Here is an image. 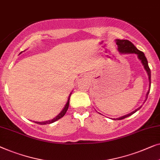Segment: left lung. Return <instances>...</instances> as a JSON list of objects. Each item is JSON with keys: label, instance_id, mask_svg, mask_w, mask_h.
<instances>
[{"label": "left lung", "instance_id": "obj_1", "mask_svg": "<svg viewBox=\"0 0 160 160\" xmlns=\"http://www.w3.org/2000/svg\"><path fill=\"white\" fill-rule=\"evenodd\" d=\"M115 42H116V44L118 45V50L120 53H122V54H127V53L128 54H130V53H135V54H136L137 56H138V59L141 60V63H142L143 67H144L145 70L147 71V73L148 77V90L147 94H146V99H145V102H146L148 98V93H149L150 88H151V70L149 69V67H148V61L147 59V58H146V57H145L144 53H143L142 51H139L138 49H137L136 47L131 42L129 41V40H128L116 39ZM144 102H143V103H144ZM141 107H142V106H141ZM141 107H138V109H136L135 111L130 112V113L126 114V115L120 117V118H117L116 120H122V119L128 118V117H129L130 115H132V114H134L135 112H136L138 110L140 109ZM114 120H115V119H114Z\"/></svg>", "mask_w": 160, "mask_h": 160}]
</instances>
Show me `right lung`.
<instances>
[{
	"label": "right lung",
	"instance_id": "obj_1",
	"mask_svg": "<svg viewBox=\"0 0 160 160\" xmlns=\"http://www.w3.org/2000/svg\"><path fill=\"white\" fill-rule=\"evenodd\" d=\"M22 53V52H21ZM72 94V92L69 94V97H68V100H67V102L66 103V104H65L64 109H63L62 111L59 114H58L57 117H55L54 118H53L52 120H47V121H44V122H35V123H37V124H39V125H47V124H51V123H53L56 122V121H57L58 120H59L60 118H62V117L64 116V114H66V112L67 111V109H68V107H69V98H70V96Z\"/></svg>",
	"mask_w": 160,
	"mask_h": 160
}]
</instances>
